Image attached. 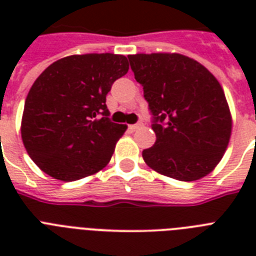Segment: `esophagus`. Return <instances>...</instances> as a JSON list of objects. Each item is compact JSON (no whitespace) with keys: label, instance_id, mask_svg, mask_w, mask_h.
Wrapping results in <instances>:
<instances>
[{"label":"esophagus","instance_id":"obj_1","mask_svg":"<svg viewBox=\"0 0 256 256\" xmlns=\"http://www.w3.org/2000/svg\"><path fill=\"white\" fill-rule=\"evenodd\" d=\"M142 122H138V124H130V126H128V128H130V130H132V132H134V130H136V128H142Z\"/></svg>","mask_w":256,"mask_h":256}]
</instances>
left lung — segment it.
<instances>
[{
  "label": "left lung",
  "instance_id": "obj_1",
  "mask_svg": "<svg viewBox=\"0 0 256 256\" xmlns=\"http://www.w3.org/2000/svg\"><path fill=\"white\" fill-rule=\"evenodd\" d=\"M152 114L154 146L142 152L148 168L191 182L216 168L228 146L232 120L218 80L178 53L128 56Z\"/></svg>",
  "mask_w": 256,
  "mask_h": 256
}]
</instances>
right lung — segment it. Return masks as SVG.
<instances>
[{
  "instance_id": "add662e5",
  "label": "right lung",
  "mask_w": 256,
  "mask_h": 256,
  "mask_svg": "<svg viewBox=\"0 0 256 256\" xmlns=\"http://www.w3.org/2000/svg\"><path fill=\"white\" fill-rule=\"evenodd\" d=\"M128 72V58L120 54H76L52 64L34 81L21 136L44 172L72 182L110 162L128 126L110 120L106 96Z\"/></svg>"
}]
</instances>
